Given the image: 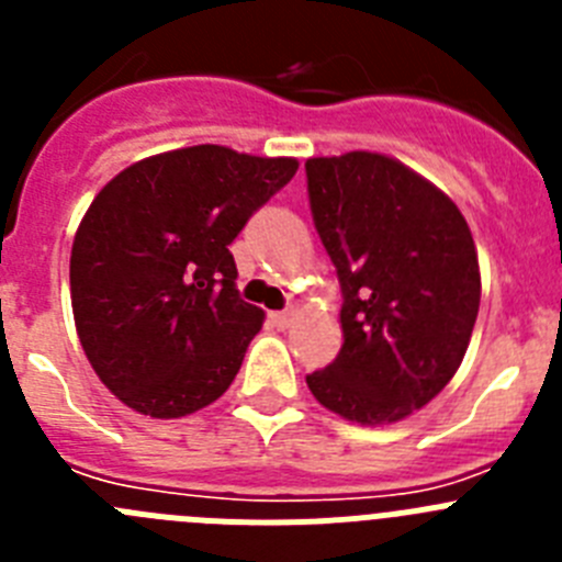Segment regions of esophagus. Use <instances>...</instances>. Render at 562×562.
<instances>
[{
  "instance_id": "1",
  "label": "esophagus",
  "mask_w": 562,
  "mask_h": 562,
  "mask_svg": "<svg viewBox=\"0 0 562 562\" xmlns=\"http://www.w3.org/2000/svg\"><path fill=\"white\" fill-rule=\"evenodd\" d=\"M292 321H295V310L270 312V324L278 326V329H286V326H292Z\"/></svg>"
}]
</instances>
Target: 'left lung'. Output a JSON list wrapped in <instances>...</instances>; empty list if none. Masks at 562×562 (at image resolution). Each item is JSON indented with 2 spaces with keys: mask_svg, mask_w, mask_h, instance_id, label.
Listing matches in <instances>:
<instances>
[{
  "mask_svg": "<svg viewBox=\"0 0 562 562\" xmlns=\"http://www.w3.org/2000/svg\"><path fill=\"white\" fill-rule=\"evenodd\" d=\"M306 191L342 292V346L306 385L342 419H405L453 380L473 335L470 227L439 188L382 154L312 157Z\"/></svg>",
  "mask_w": 562,
  "mask_h": 562,
  "instance_id": "left-lung-1",
  "label": "left lung"
}]
</instances>
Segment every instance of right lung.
<instances>
[{"label": "right lung", "instance_id": "1", "mask_svg": "<svg viewBox=\"0 0 562 562\" xmlns=\"http://www.w3.org/2000/svg\"><path fill=\"white\" fill-rule=\"evenodd\" d=\"M295 171L292 157L191 146L134 162L92 200L69 256L72 315L128 408L177 419L231 389L265 312L238 295L227 247Z\"/></svg>", "mask_w": 562, "mask_h": 562}]
</instances>
